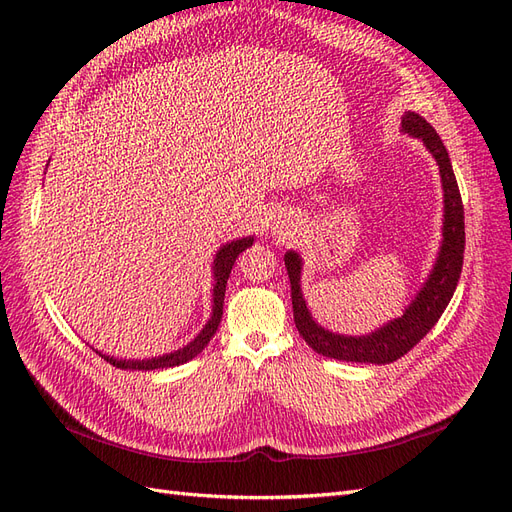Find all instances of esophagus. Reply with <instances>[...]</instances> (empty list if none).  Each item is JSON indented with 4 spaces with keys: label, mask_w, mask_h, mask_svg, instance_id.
<instances>
[{
    "label": "esophagus",
    "mask_w": 512,
    "mask_h": 512,
    "mask_svg": "<svg viewBox=\"0 0 512 512\" xmlns=\"http://www.w3.org/2000/svg\"><path fill=\"white\" fill-rule=\"evenodd\" d=\"M282 230H286V224H282V226H275V232H282Z\"/></svg>",
    "instance_id": "1"
}]
</instances>
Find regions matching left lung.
Wrapping results in <instances>:
<instances>
[{
	"mask_svg": "<svg viewBox=\"0 0 512 512\" xmlns=\"http://www.w3.org/2000/svg\"><path fill=\"white\" fill-rule=\"evenodd\" d=\"M401 132L412 138H421L427 151L440 168L442 192H444V220H442V243L436 262L427 275L425 284L416 292V297L406 307L399 318H393L380 329L367 335H342L324 329L309 312L301 290V256L288 250L284 254L286 271L290 277V297L294 324L307 342V346L329 359L346 363H374L386 365L401 359L410 352L438 322L448 301L453 299L457 288L461 267H463V247H466V224H463V205L457 188V179L451 166V158L429 123L418 113H404L401 117Z\"/></svg>",
	"mask_w": 512,
	"mask_h": 512,
	"instance_id": "left-lung-1",
	"label": "left lung"
}]
</instances>
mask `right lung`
Segmentation results:
<instances>
[{
  "label": "right lung",
  "instance_id": "1",
  "mask_svg": "<svg viewBox=\"0 0 512 512\" xmlns=\"http://www.w3.org/2000/svg\"><path fill=\"white\" fill-rule=\"evenodd\" d=\"M254 243V237H241L235 241H228L224 243L218 252H215L213 258V294H211V318L207 320V324L203 327L190 344H185L179 350H173L168 354L162 356H151V359H115L111 354H102L100 350H96L100 356H104V361H108L111 365L119 367V369H138V371H151V369H166V367H177L192 361L196 354H200L205 350V346L211 342V337L215 335L220 327V320H222V309H224V294H226V282L230 277L232 265H235V260L241 252H245L247 247Z\"/></svg>",
  "mask_w": 512,
  "mask_h": 512
}]
</instances>
